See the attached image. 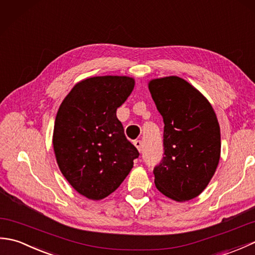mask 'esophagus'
<instances>
[{
	"instance_id": "obj_1",
	"label": "esophagus",
	"mask_w": 255,
	"mask_h": 255,
	"mask_svg": "<svg viewBox=\"0 0 255 255\" xmlns=\"http://www.w3.org/2000/svg\"><path fill=\"white\" fill-rule=\"evenodd\" d=\"M133 144H134V147H136V148L138 149L139 152H140V151H141V148H142V142H141V140H134V141H133Z\"/></svg>"
}]
</instances>
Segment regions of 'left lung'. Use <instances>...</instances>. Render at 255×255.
<instances>
[{
  "mask_svg": "<svg viewBox=\"0 0 255 255\" xmlns=\"http://www.w3.org/2000/svg\"><path fill=\"white\" fill-rule=\"evenodd\" d=\"M149 91L164 123V156L153 170L155 187L176 202L193 199L219 163L217 116L207 99L182 78L151 80Z\"/></svg>",
  "mask_w": 255,
  "mask_h": 255,
  "instance_id": "8db88e82",
  "label": "left lung"
}]
</instances>
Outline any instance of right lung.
<instances>
[{
    "mask_svg": "<svg viewBox=\"0 0 255 255\" xmlns=\"http://www.w3.org/2000/svg\"><path fill=\"white\" fill-rule=\"evenodd\" d=\"M133 86L129 77L89 78L75 84L59 107L52 137L57 163L86 198L100 200L115 192L139 156L116 116Z\"/></svg>",
    "mask_w": 255,
    "mask_h": 255,
    "instance_id": "add662e5",
    "label": "right lung"
}]
</instances>
